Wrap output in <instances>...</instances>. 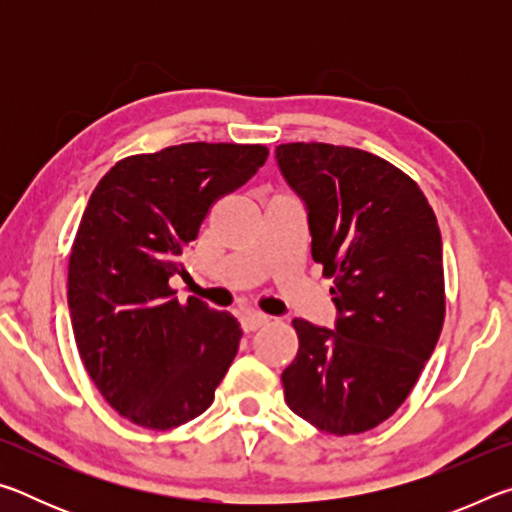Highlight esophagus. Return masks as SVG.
<instances>
[{
    "label": "esophagus",
    "mask_w": 512,
    "mask_h": 512,
    "mask_svg": "<svg viewBox=\"0 0 512 512\" xmlns=\"http://www.w3.org/2000/svg\"><path fill=\"white\" fill-rule=\"evenodd\" d=\"M239 323L244 332H255V329L264 327L268 323V316L262 314V311H246V314H241Z\"/></svg>",
    "instance_id": "esophagus-1"
}]
</instances>
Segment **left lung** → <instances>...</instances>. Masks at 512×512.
<instances>
[{
    "label": "left lung",
    "mask_w": 512,
    "mask_h": 512,
    "mask_svg": "<svg viewBox=\"0 0 512 512\" xmlns=\"http://www.w3.org/2000/svg\"><path fill=\"white\" fill-rule=\"evenodd\" d=\"M307 205L311 257L332 277L336 327L296 318L289 409L334 436L375 429L413 391L445 320L443 241L427 196L379 155L323 142L275 149Z\"/></svg>",
    "instance_id": "left-lung-1"
}]
</instances>
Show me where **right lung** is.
Listing matches in <instances>:
<instances>
[{
    "mask_svg": "<svg viewBox=\"0 0 512 512\" xmlns=\"http://www.w3.org/2000/svg\"><path fill=\"white\" fill-rule=\"evenodd\" d=\"M266 158L262 144L189 142L119 160L94 187L69 255V316L103 400L144 429L201 415L237 357V318L178 302L169 277L185 273L210 207Z\"/></svg>",
    "mask_w": 512,
    "mask_h": 512,
    "instance_id": "add662e5",
    "label": "right lung"
}]
</instances>
